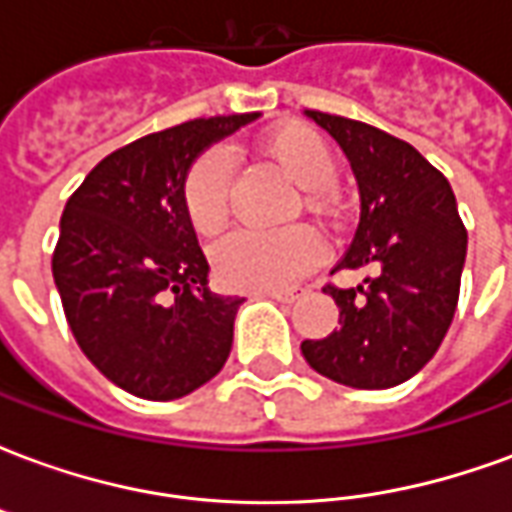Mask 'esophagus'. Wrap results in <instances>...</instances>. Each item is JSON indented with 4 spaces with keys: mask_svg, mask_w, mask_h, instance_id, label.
<instances>
[{
    "mask_svg": "<svg viewBox=\"0 0 512 512\" xmlns=\"http://www.w3.org/2000/svg\"><path fill=\"white\" fill-rule=\"evenodd\" d=\"M257 296H266V299H274V301H285V304H290V301L299 299V288H285V290H260Z\"/></svg>",
    "mask_w": 512,
    "mask_h": 512,
    "instance_id": "esophagus-1",
    "label": "esophagus"
}]
</instances>
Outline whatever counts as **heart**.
<instances>
[{"instance_id": "1", "label": "heart", "mask_w": 512, "mask_h": 512, "mask_svg": "<svg viewBox=\"0 0 512 512\" xmlns=\"http://www.w3.org/2000/svg\"><path fill=\"white\" fill-rule=\"evenodd\" d=\"M263 156L274 161L296 186L307 191L310 205L321 191L337 183V158L318 131L285 126L263 142ZM233 180V161L227 150H211L189 169L183 183V202L191 227L202 235L219 233L227 222V194ZM321 241L307 227L285 230H238L213 252L216 277L241 290L288 288L301 271L318 260Z\"/></svg>"}]
</instances>
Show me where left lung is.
I'll return each instance as SVG.
<instances>
[{
  "label": "left lung",
  "mask_w": 512,
  "mask_h": 512,
  "mask_svg": "<svg viewBox=\"0 0 512 512\" xmlns=\"http://www.w3.org/2000/svg\"><path fill=\"white\" fill-rule=\"evenodd\" d=\"M332 136L359 189V227L337 268H376L356 288H329L340 326L304 340L307 365L354 389H389L439 351L458 307L466 230L439 169L417 147L348 117L304 112Z\"/></svg>",
  "instance_id": "8db88e82"
}]
</instances>
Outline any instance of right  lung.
Wrapping results in <instances>:
<instances>
[{
  "mask_svg": "<svg viewBox=\"0 0 512 512\" xmlns=\"http://www.w3.org/2000/svg\"><path fill=\"white\" fill-rule=\"evenodd\" d=\"M252 115L189 120L106 156L65 205L51 271L84 356L145 400L211 381L233 348L241 296L208 288L183 183L194 161Z\"/></svg>",
  "mask_w": 512,
  "mask_h": 512,
  "instance_id": "1",
  "label": "right lung"
}]
</instances>
